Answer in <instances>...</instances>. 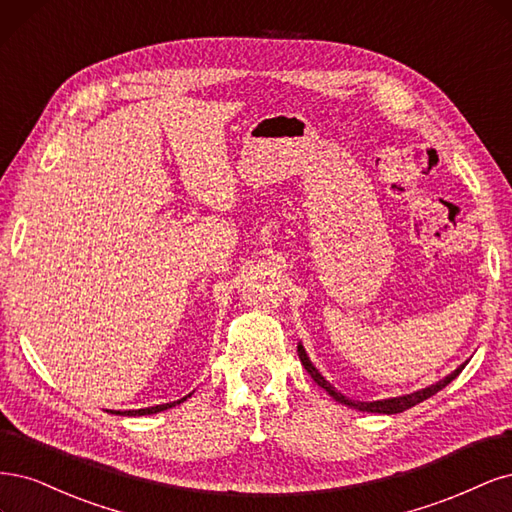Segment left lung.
I'll use <instances>...</instances> for the list:
<instances>
[{
  "mask_svg": "<svg viewBox=\"0 0 512 512\" xmlns=\"http://www.w3.org/2000/svg\"><path fill=\"white\" fill-rule=\"evenodd\" d=\"M298 355H300L302 366H304L306 372L312 376V381H315L319 387H323L329 395H332V398H334L338 404H344V406L355 408V410H364V412H378V415H395V412H404V410H408V408H412V406H417L419 402H423V400H427V398H432L434 393H438L440 389L447 387L451 381H455V378L459 376V372L466 368V364H461V366L455 368L451 374L440 378L438 383H434V385H430V387H425V389H417V391H412V393H406V395H398V398L374 400V402H359V400H349V398H346V395H342L332 383L325 381V376H323L315 366H312V361H310L306 349L302 346V342H298Z\"/></svg>",
  "mask_w": 512,
  "mask_h": 512,
  "instance_id": "1",
  "label": "left lung"
}]
</instances>
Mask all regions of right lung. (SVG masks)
<instances>
[{
	"label": "right lung",
	"mask_w": 512,
	"mask_h": 512,
	"mask_svg": "<svg viewBox=\"0 0 512 512\" xmlns=\"http://www.w3.org/2000/svg\"><path fill=\"white\" fill-rule=\"evenodd\" d=\"M187 398H191V393L185 395V398H180L176 402H170V404H157V406H148V408H138V410H114V415H123V417H142V415H157V412L161 410H168L172 406H178L183 404ZM112 412V410H110Z\"/></svg>",
	"instance_id": "right-lung-1"
}]
</instances>
